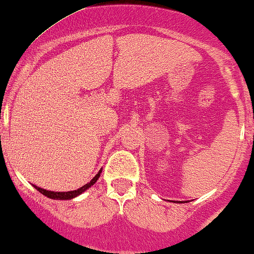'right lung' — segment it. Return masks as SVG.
Masks as SVG:
<instances>
[{
    "label": "right lung",
    "mask_w": 254,
    "mask_h": 254,
    "mask_svg": "<svg viewBox=\"0 0 254 254\" xmlns=\"http://www.w3.org/2000/svg\"><path fill=\"white\" fill-rule=\"evenodd\" d=\"M100 173H102V170L98 172L97 174H95V177L93 179H92L91 182L87 183V184H84L83 187H81L80 189L77 190H72V191H65V192H59V191H48V190H45L42 189V188H39L35 185V189H37L41 193H43L45 196H47V197L50 198H53V200H71V198L76 197V196L81 195L83 191H86L87 189H89V188L92 187V185L94 184L95 182L98 181V178L100 177Z\"/></svg>",
    "instance_id": "obj_1"
}]
</instances>
